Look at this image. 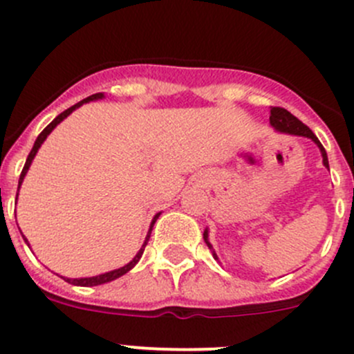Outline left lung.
Segmentation results:
<instances>
[{
	"label": "left lung",
	"instance_id": "left-lung-1",
	"mask_svg": "<svg viewBox=\"0 0 354 354\" xmlns=\"http://www.w3.org/2000/svg\"><path fill=\"white\" fill-rule=\"evenodd\" d=\"M270 124H272L274 128H276L277 131H283V133H291V135H301V137H308L312 138L313 142H315L317 145H319L320 152H322V157H324V166L329 167V160H327V152L326 149L322 147V144L319 142V138L315 137V133H313L312 130H310L308 127H306L305 123H301V121L298 120L296 116H292L289 111H286L284 108H270ZM203 240H205L207 246L210 248V243L207 241V231L203 233ZM214 259H217V255L214 253Z\"/></svg>",
	"mask_w": 354,
	"mask_h": 354
}]
</instances>
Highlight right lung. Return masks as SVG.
<instances>
[{
    "label": "right lung",
    "instance_id": "right-lung-1",
    "mask_svg": "<svg viewBox=\"0 0 354 354\" xmlns=\"http://www.w3.org/2000/svg\"><path fill=\"white\" fill-rule=\"evenodd\" d=\"M102 97V94L101 92H99V94H94V95H88L87 99H84V101H80V102H77V104L75 106H71V108H68L66 111H63L62 114H58V116L55 118V120L51 121V123L48 124V127L44 128V130L41 131V133H39V137H37V140H35V144H34V147H32V151H30V154H28V157H27V160H25V166H24V169H22V173H20V180H19V188H20V183H22L24 181V176L25 174H27V169H28V166H30V162H32V159H34V156L37 154V151H39V147H41V144L42 142L46 140V137H48L49 133H51L53 130H55V127L58 123H62L63 120H65V118L68 116V114L71 113V111L73 109H77L78 106H82L84 104V102H88V101H95V99H101ZM19 195V194H17ZM157 217H159V214H157V216L154 217V221H152V226H154V223H156V219ZM152 226H151V231H152ZM151 231H149V234H147V238H145V243L142 245V248H140V252L137 253V255H135V259L131 260L130 263H127V266L124 267H121V269H116V270H111V272H106V274H101V276H95V277H84V279H65L66 283H70V284H75V286H99V284H104V283H111V281H114V279H118V277H121L123 276V274H127L128 270L130 269H133L135 266H137V262L138 260H140V257H142V253H144V250H145V245H147V241H149V238H151Z\"/></svg>",
    "mask_w": 354,
    "mask_h": 354
}]
</instances>
